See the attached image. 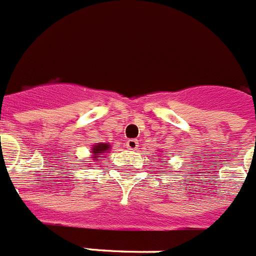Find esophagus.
<instances>
[{"label": "esophagus", "mask_w": 256, "mask_h": 256, "mask_svg": "<svg viewBox=\"0 0 256 256\" xmlns=\"http://www.w3.org/2000/svg\"><path fill=\"white\" fill-rule=\"evenodd\" d=\"M138 146H139V143H138V140H135V139H128V140L126 142V148H128V150H136Z\"/></svg>", "instance_id": "obj_1"}]
</instances>
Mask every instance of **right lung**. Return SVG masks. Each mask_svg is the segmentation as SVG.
I'll return each mask as SVG.
<instances>
[{
	"label": "right lung",
	"instance_id": "1",
	"mask_svg": "<svg viewBox=\"0 0 256 256\" xmlns=\"http://www.w3.org/2000/svg\"><path fill=\"white\" fill-rule=\"evenodd\" d=\"M108 150H110V146H108V144H104V143L96 144V146H92V150H91L92 157H91V158L95 160V161H99V160H100V156L99 154H103V153H106Z\"/></svg>",
	"mask_w": 256,
	"mask_h": 256
}]
</instances>
